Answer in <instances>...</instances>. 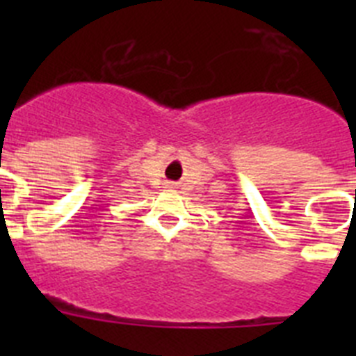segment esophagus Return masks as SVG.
Returning <instances> with one entry per match:
<instances>
[{
    "label": "esophagus",
    "instance_id": "obj_1",
    "mask_svg": "<svg viewBox=\"0 0 356 356\" xmlns=\"http://www.w3.org/2000/svg\"><path fill=\"white\" fill-rule=\"evenodd\" d=\"M168 185H171V184H168Z\"/></svg>",
    "mask_w": 356,
    "mask_h": 356
}]
</instances>
